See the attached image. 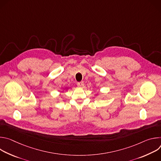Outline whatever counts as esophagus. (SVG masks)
Listing matches in <instances>:
<instances>
[{
    "instance_id": "obj_1",
    "label": "esophagus",
    "mask_w": 161,
    "mask_h": 161,
    "mask_svg": "<svg viewBox=\"0 0 161 161\" xmlns=\"http://www.w3.org/2000/svg\"><path fill=\"white\" fill-rule=\"evenodd\" d=\"M77 85L79 86V87H83L84 86V82L83 81H81V82H78L77 83Z\"/></svg>"
}]
</instances>
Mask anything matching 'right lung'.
Masks as SVG:
<instances>
[{"label": "right lung", "mask_w": 161, "mask_h": 161, "mask_svg": "<svg viewBox=\"0 0 161 161\" xmlns=\"http://www.w3.org/2000/svg\"><path fill=\"white\" fill-rule=\"evenodd\" d=\"M68 88H67V87H66V88H65V90H67V89H68Z\"/></svg>", "instance_id": "add662e5"}]
</instances>
